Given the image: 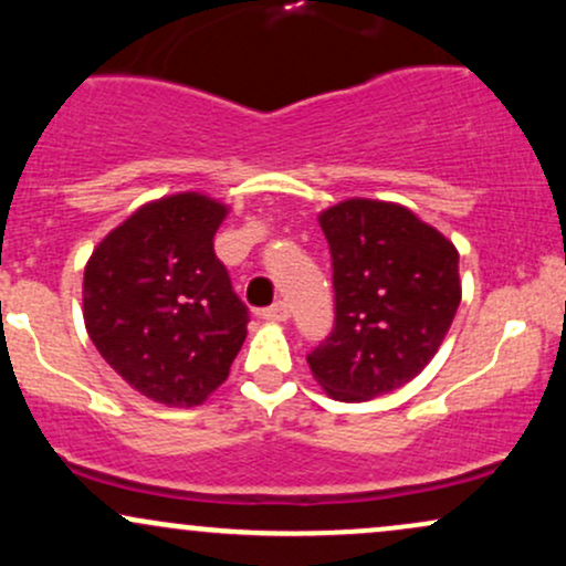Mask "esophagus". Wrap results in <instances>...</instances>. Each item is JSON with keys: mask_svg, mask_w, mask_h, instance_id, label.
<instances>
[{"mask_svg": "<svg viewBox=\"0 0 566 566\" xmlns=\"http://www.w3.org/2000/svg\"><path fill=\"white\" fill-rule=\"evenodd\" d=\"M261 316H263V319H269V322H287L290 305L284 301H276V303H271L269 308H263Z\"/></svg>", "mask_w": 566, "mask_h": 566, "instance_id": "1", "label": "esophagus"}]
</instances>
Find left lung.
Here are the masks:
<instances>
[{
    "mask_svg": "<svg viewBox=\"0 0 566 566\" xmlns=\"http://www.w3.org/2000/svg\"><path fill=\"white\" fill-rule=\"evenodd\" d=\"M333 258L335 324L311 373L337 401L401 388L433 359L460 305L458 250L391 201L348 199L319 216Z\"/></svg>",
    "mask_w": 566,
    "mask_h": 566,
    "instance_id": "left-lung-1",
    "label": "left lung"
}]
</instances>
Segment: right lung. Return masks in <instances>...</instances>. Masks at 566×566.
I'll return each instance as SVG.
<instances>
[{
    "mask_svg": "<svg viewBox=\"0 0 566 566\" xmlns=\"http://www.w3.org/2000/svg\"><path fill=\"white\" fill-rule=\"evenodd\" d=\"M226 205L188 191L143 205L84 269V324L135 391L197 407L229 378L250 311L216 255Z\"/></svg>",
    "mask_w": 566,
    "mask_h": 566,
    "instance_id": "obj_1",
    "label": "right lung"
}]
</instances>
